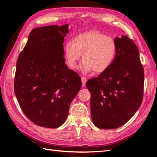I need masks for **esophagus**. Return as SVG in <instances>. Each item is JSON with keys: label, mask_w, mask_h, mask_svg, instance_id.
Here are the masks:
<instances>
[{"label": "esophagus", "mask_w": 157, "mask_h": 157, "mask_svg": "<svg viewBox=\"0 0 157 157\" xmlns=\"http://www.w3.org/2000/svg\"><path fill=\"white\" fill-rule=\"evenodd\" d=\"M81 80H82V86H85V85H86V81H87V79H86V78H85V77H82L81 78Z\"/></svg>", "instance_id": "obj_1"}]
</instances>
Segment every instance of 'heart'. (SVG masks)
Wrapping results in <instances>:
<instances>
[{
  "label": "heart",
  "instance_id": "obj_1",
  "mask_svg": "<svg viewBox=\"0 0 157 157\" xmlns=\"http://www.w3.org/2000/svg\"><path fill=\"white\" fill-rule=\"evenodd\" d=\"M65 56L69 67L75 69L82 54L81 71L87 73L94 71L101 73L113 63L117 54V44L113 37L97 31H89L67 41L64 46Z\"/></svg>",
  "mask_w": 157,
  "mask_h": 157
}]
</instances>
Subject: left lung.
I'll return each instance as SVG.
<instances>
[{
  "instance_id": "obj_1",
  "label": "left lung",
  "mask_w": 157,
  "mask_h": 157,
  "mask_svg": "<svg viewBox=\"0 0 157 157\" xmlns=\"http://www.w3.org/2000/svg\"><path fill=\"white\" fill-rule=\"evenodd\" d=\"M115 40L117 54L110 67L86 82L92 119L101 129L124 125L140 108L144 96V71L138 48L127 36Z\"/></svg>"
}]
</instances>
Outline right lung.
<instances>
[{
  "mask_svg": "<svg viewBox=\"0 0 157 157\" xmlns=\"http://www.w3.org/2000/svg\"><path fill=\"white\" fill-rule=\"evenodd\" d=\"M69 25L33 29L19 55L14 92L26 117L36 125L55 128L66 121L81 78L65 63L63 42Z\"/></svg>",
  "mask_w": 157,
  "mask_h": 157,
  "instance_id": "1",
  "label": "right lung"
}]
</instances>
